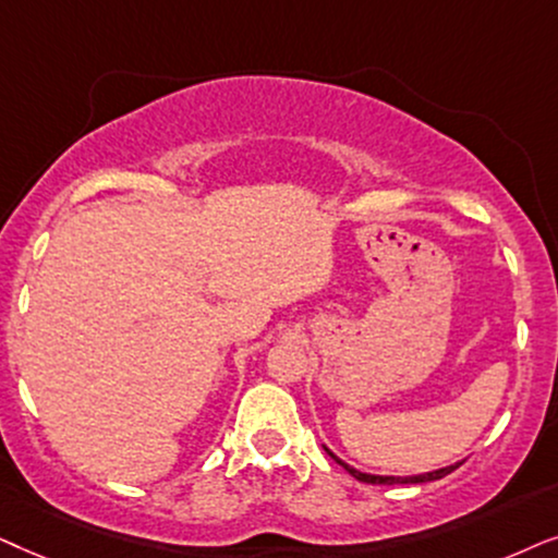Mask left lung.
<instances>
[{"label": "left lung", "mask_w": 558, "mask_h": 558, "mask_svg": "<svg viewBox=\"0 0 558 558\" xmlns=\"http://www.w3.org/2000/svg\"><path fill=\"white\" fill-rule=\"evenodd\" d=\"M326 449V447H324ZM326 454H329L331 459H337L331 454L329 449H326ZM337 462L344 466V470L352 474L354 480H360V482H367V485H418V482H434V480H441V477H447V474H451L457 470V466H462V462H457V464H449V466H441V470H436V472H426V474H413V477H383V474H367V472H360V470H354V466H349V464H344L341 462V459H337Z\"/></svg>", "instance_id": "obj_1"}]
</instances>
